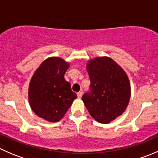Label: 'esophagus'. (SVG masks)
Wrapping results in <instances>:
<instances>
[{
	"mask_svg": "<svg viewBox=\"0 0 158 158\" xmlns=\"http://www.w3.org/2000/svg\"><path fill=\"white\" fill-rule=\"evenodd\" d=\"M77 96H78V98H82V92H78V93H77Z\"/></svg>",
	"mask_w": 158,
	"mask_h": 158,
	"instance_id": "obj_1",
	"label": "esophagus"
}]
</instances>
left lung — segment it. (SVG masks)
<instances>
[{"label": "left lung", "mask_w": 158, "mask_h": 158, "mask_svg": "<svg viewBox=\"0 0 158 158\" xmlns=\"http://www.w3.org/2000/svg\"><path fill=\"white\" fill-rule=\"evenodd\" d=\"M86 69L91 92L84 94L82 100L95 121L110 123L123 114L129 103L131 85L128 75L108 56L89 60Z\"/></svg>", "instance_id": "1"}]
</instances>
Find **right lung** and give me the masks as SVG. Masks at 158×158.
<instances>
[{"label":"right lung","mask_w":158,"mask_h":158,"mask_svg":"<svg viewBox=\"0 0 158 158\" xmlns=\"http://www.w3.org/2000/svg\"><path fill=\"white\" fill-rule=\"evenodd\" d=\"M69 63L60 57H49L36 69L30 79L28 99L33 112L49 122L64 117L77 95L64 75Z\"/></svg>","instance_id":"add662e5"}]
</instances>
